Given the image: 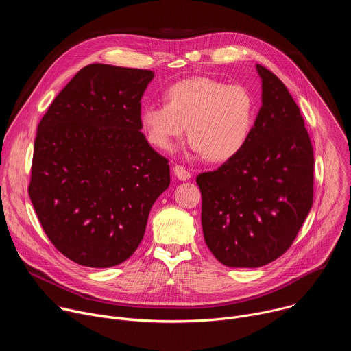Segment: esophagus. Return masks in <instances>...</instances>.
Segmentation results:
<instances>
[{"instance_id": "obj_1", "label": "esophagus", "mask_w": 351, "mask_h": 351, "mask_svg": "<svg viewBox=\"0 0 351 351\" xmlns=\"http://www.w3.org/2000/svg\"><path fill=\"white\" fill-rule=\"evenodd\" d=\"M173 173L179 180H189L191 178V173L186 168H183L182 165H175L173 167Z\"/></svg>"}]
</instances>
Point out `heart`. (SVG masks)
Segmentation results:
<instances>
[{"label": "heart", "mask_w": 351, "mask_h": 351, "mask_svg": "<svg viewBox=\"0 0 351 351\" xmlns=\"http://www.w3.org/2000/svg\"><path fill=\"white\" fill-rule=\"evenodd\" d=\"M165 101L140 114L147 140L162 152H172L186 126L191 152L211 162L234 158L252 137L257 104L244 86L204 76L183 79L165 90Z\"/></svg>", "instance_id": "heart-1"}]
</instances>
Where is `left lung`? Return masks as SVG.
<instances>
[{
	"instance_id": "obj_1",
	"label": "left lung",
	"mask_w": 351,
	"mask_h": 351,
	"mask_svg": "<svg viewBox=\"0 0 351 351\" xmlns=\"http://www.w3.org/2000/svg\"><path fill=\"white\" fill-rule=\"evenodd\" d=\"M263 106L243 152L198 175L204 240L232 268H258L291 245L313 207L314 153L286 86L257 64Z\"/></svg>"
}]
</instances>
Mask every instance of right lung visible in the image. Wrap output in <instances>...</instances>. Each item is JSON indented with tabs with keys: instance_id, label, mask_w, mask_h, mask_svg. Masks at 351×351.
I'll use <instances>...</instances> for the list:
<instances>
[{
	"instance_id": "1",
	"label": "right lung",
	"mask_w": 351,
	"mask_h": 351,
	"mask_svg": "<svg viewBox=\"0 0 351 351\" xmlns=\"http://www.w3.org/2000/svg\"><path fill=\"white\" fill-rule=\"evenodd\" d=\"M154 72L91 64L37 128L29 195L51 243L73 263L110 268L138 247L169 164L140 132Z\"/></svg>"
}]
</instances>
